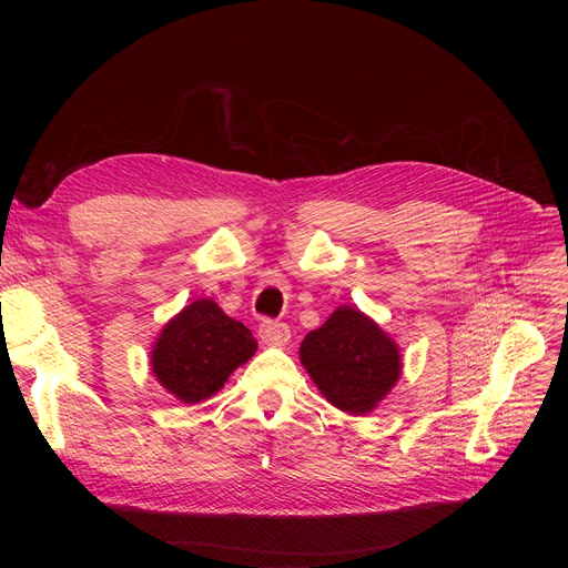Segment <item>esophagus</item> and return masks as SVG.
I'll return each mask as SVG.
<instances>
[{
	"label": "esophagus",
	"instance_id": "obj_1",
	"mask_svg": "<svg viewBox=\"0 0 568 568\" xmlns=\"http://www.w3.org/2000/svg\"><path fill=\"white\" fill-rule=\"evenodd\" d=\"M257 336L265 343V346H274V348H282L291 341V329L286 324L280 322H263L261 329H257Z\"/></svg>",
	"mask_w": 568,
	"mask_h": 568
}]
</instances>
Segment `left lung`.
<instances>
[{
  "mask_svg": "<svg viewBox=\"0 0 568 568\" xmlns=\"http://www.w3.org/2000/svg\"><path fill=\"white\" fill-rule=\"evenodd\" d=\"M298 355L324 398L353 417L379 407L403 374L398 343L355 305H338L307 332Z\"/></svg>",
  "mask_w": 568,
  "mask_h": 568,
  "instance_id": "obj_1",
  "label": "left lung"
}]
</instances>
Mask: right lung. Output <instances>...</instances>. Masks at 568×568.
Segmentation results:
<instances>
[{
    "instance_id": "obj_1",
    "label": "right lung",
    "mask_w": 568,
    "mask_h": 568,
    "mask_svg": "<svg viewBox=\"0 0 568 568\" xmlns=\"http://www.w3.org/2000/svg\"><path fill=\"white\" fill-rule=\"evenodd\" d=\"M255 351L257 341L242 322L225 315L213 298H196L163 324L149 365L173 398L196 405L225 386Z\"/></svg>"
}]
</instances>
